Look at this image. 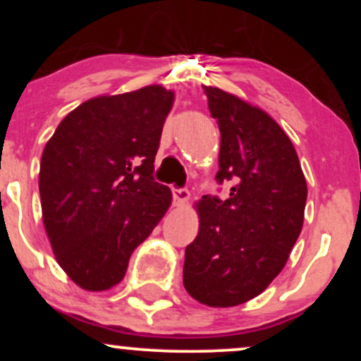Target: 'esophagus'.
Returning <instances> with one entry per match:
<instances>
[{
    "mask_svg": "<svg viewBox=\"0 0 361 361\" xmlns=\"http://www.w3.org/2000/svg\"><path fill=\"white\" fill-rule=\"evenodd\" d=\"M171 192H173V204L176 207L185 205L186 202L190 200V192L186 188H175V186H173Z\"/></svg>",
    "mask_w": 361,
    "mask_h": 361,
    "instance_id": "34e87169",
    "label": "esophagus"
}]
</instances>
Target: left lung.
<instances>
[{
    "mask_svg": "<svg viewBox=\"0 0 361 361\" xmlns=\"http://www.w3.org/2000/svg\"><path fill=\"white\" fill-rule=\"evenodd\" d=\"M221 130L219 183L204 195L198 235L185 250L183 285L195 300L233 307L259 295L283 270L304 224L307 183L288 135L263 110L204 86Z\"/></svg>",
    "mask_w": 361,
    "mask_h": 361,
    "instance_id": "obj_1",
    "label": "left lung"
}]
</instances>
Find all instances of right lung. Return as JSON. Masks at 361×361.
Segmentation results:
<instances>
[{
    "mask_svg": "<svg viewBox=\"0 0 361 361\" xmlns=\"http://www.w3.org/2000/svg\"><path fill=\"white\" fill-rule=\"evenodd\" d=\"M175 93L159 85L81 103L40 161L42 219L57 263L90 292L126 276L128 259L171 205L154 159Z\"/></svg>",
    "mask_w": 361,
    "mask_h": 361,
    "instance_id": "1",
    "label": "right lung"
}]
</instances>
